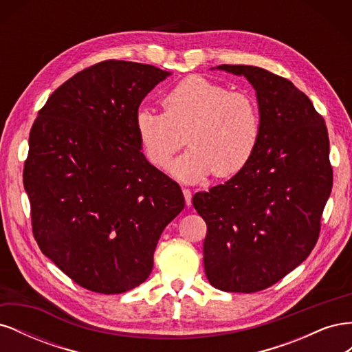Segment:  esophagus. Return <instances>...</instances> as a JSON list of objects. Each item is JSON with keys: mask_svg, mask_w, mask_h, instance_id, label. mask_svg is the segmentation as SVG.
Segmentation results:
<instances>
[{"mask_svg": "<svg viewBox=\"0 0 352 352\" xmlns=\"http://www.w3.org/2000/svg\"><path fill=\"white\" fill-rule=\"evenodd\" d=\"M184 197H185V202H186V206L189 207L190 204H192V192H190L189 189H184Z\"/></svg>", "mask_w": 352, "mask_h": 352, "instance_id": "1", "label": "esophagus"}]
</instances>
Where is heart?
<instances>
[{"mask_svg":"<svg viewBox=\"0 0 352 352\" xmlns=\"http://www.w3.org/2000/svg\"><path fill=\"white\" fill-rule=\"evenodd\" d=\"M163 109L164 114L138 111V140L157 167H164L188 142L189 150L168 166L182 182H198L212 172L221 177L235 175L257 151L261 117L248 94L229 92L202 76H189L166 94Z\"/></svg>","mask_w":352,"mask_h":352,"instance_id":"obj_1","label":"heart"}]
</instances>
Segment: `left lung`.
I'll list each match as a JSON object with an SVG mask.
<instances>
[{"mask_svg": "<svg viewBox=\"0 0 352 352\" xmlns=\"http://www.w3.org/2000/svg\"><path fill=\"white\" fill-rule=\"evenodd\" d=\"M257 97L261 138L251 162L228 182L197 192L207 223L204 269L226 292H258L298 267L318 239L333 173L323 117L285 78L254 66L221 65Z\"/></svg>", "mask_w": 352, "mask_h": 352, "instance_id": "left-lung-1", "label": "left lung"}]
</instances>
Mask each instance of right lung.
I'll list each match as a JSON object with an SVG mask.
<instances>
[{
	"label": "right lung",
	"mask_w": 352,
	"mask_h": 352,
	"mask_svg": "<svg viewBox=\"0 0 352 352\" xmlns=\"http://www.w3.org/2000/svg\"><path fill=\"white\" fill-rule=\"evenodd\" d=\"M170 72L109 60L61 85L29 135L23 185L42 254L98 294L144 283L182 189L142 154L135 119Z\"/></svg>",
	"instance_id": "obj_1"
}]
</instances>
